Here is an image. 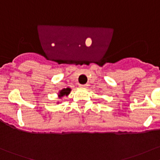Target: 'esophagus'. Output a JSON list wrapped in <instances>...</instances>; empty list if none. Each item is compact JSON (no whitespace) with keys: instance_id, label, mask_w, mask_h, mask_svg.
Here are the masks:
<instances>
[{"instance_id":"esophagus-1","label":"esophagus","mask_w":160,"mask_h":160,"mask_svg":"<svg viewBox=\"0 0 160 160\" xmlns=\"http://www.w3.org/2000/svg\"><path fill=\"white\" fill-rule=\"evenodd\" d=\"M88 84H80V88H88Z\"/></svg>"}]
</instances>
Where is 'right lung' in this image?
Listing matches in <instances>:
<instances>
[{"instance_id":"right-lung-1","label":"right lung","mask_w":160,"mask_h":160,"mask_svg":"<svg viewBox=\"0 0 160 160\" xmlns=\"http://www.w3.org/2000/svg\"><path fill=\"white\" fill-rule=\"evenodd\" d=\"M70 91H71L70 88H64V89L59 90V91L58 92V98H59V99H62L63 97L68 96V95L70 93ZM59 103L60 102H57L56 104H59Z\"/></svg>"}]
</instances>
